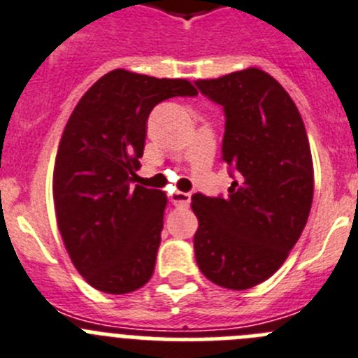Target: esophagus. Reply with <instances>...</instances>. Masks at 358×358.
<instances>
[{"label": "esophagus", "instance_id": "34e87169", "mask_svg": "<svg viewBox=\"0 0 358 358\" xmlns=\"http://www.w3.org/2000/svg\"><path fill=\"white\" fill-rule=\"evenodd\" d=\"M171 201L173 205H176V207H189V203H191V194L189 192H173L171 194Z\"/></svg>", "mask_w": 358, "mask_h": 358}]
</instances>
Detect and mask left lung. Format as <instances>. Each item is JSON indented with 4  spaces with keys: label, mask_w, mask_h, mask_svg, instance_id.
<instances>
[{
    "label": "left lung",
    "mask_w": 358,
    "mask_h": 358,
    "mask_svg": "<svg viewBox=\"0 0 358 358\" xmlns=\"http://www.w3.org/2000/svg\"><path fill=\"white\" fill-rule=\"evenodd\" d=\"M224 110L223 160L237 173L227 198L192 196L196 262L215 285L255 287L275 275L307 224L314 167L303 119L266 71L196 82Z\"/></svg>",
    "instance_id": "8db88e82"
}]
</instances>
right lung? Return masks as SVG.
I'll return each instance as SVG.
<instances>
[{
	"label": "right lung",
	"mask_w": 358,
	"mask_h": 358,
	"mask_svg": "<svg viewBox=\"0 0 358 358\" xmlns=\"http://www.w3.org/2000/svg\"><path fill=\"white\" fill-rule=\"evenodd\" d=\"M196 94L187 80L114 69L82 96L64 128L53 169L57 224L75 267L98 291L127 294L153 275L167 198L131 183L153 107Z\"/></svg>",
	"instance_id": "obj_1"
}]
</instances>
